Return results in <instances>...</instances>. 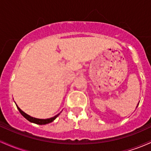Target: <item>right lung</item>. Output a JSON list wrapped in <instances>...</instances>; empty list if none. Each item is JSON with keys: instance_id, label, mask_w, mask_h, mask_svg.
Here are the masks:
<instances>
[{"instance_id": "right-lung-1", "label": "right lung", "mask_w": 151, "mask_h": 151, "mask_svg": "<svg viewBox=\"0 0 151 151\" xmlns=\"http://www.w3.org/2000/svg\"><path fill=\"white\" fill-rule=\"evenodd\" d=\"M17 108H18L19 111L20 112V114H21L23 116L25 117L26 119H27V120H28L29 121H30V122H32V123H35V124H39V125H44V124H49V123H51L52 121H53L59 115H60V114H58V115H56L55 116H54L52 118H50V119H36V118L32 117V116H30L27 115V114H25V112L22 111L20 108H19L18 106H17Z\"/></svg>"}]
</instances>
